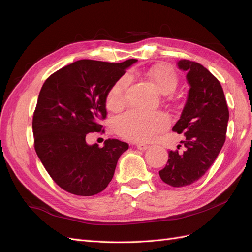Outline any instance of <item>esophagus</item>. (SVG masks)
<instances>
[{"label": "esophagus", "mask_w": 252, "mask_h": 252, "mask_svg": "<svg viewBox=\"0 0 252 252\" xmlns=\"http://www.w3.org/2000/svg\"><path fill=\"white\" fill-rule=\"evenodd\" d=\"M148 147H149V146H148L147 144H144V143H138V144H136V148L140 149V150H142V151L146 150Z\"/></svg>", "instance_id": "obj_1"}]
</instances>
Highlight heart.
Instances as JSON below:
<instances>
[{
	"label": "heart",
	"mask_w": 252,
	"mask_h": 252,
	"mask_svg": "<svg viewBox=\"0 0 252 252\" xmlns=\"http://www.w3.org/2000/svg\"><path fill=\"white\" fill-rule=\"evenodd\" d=\"M148 78L155 84L159 93L171 94L177 88L178 74L169 66H157L147 71ZM131 77L125 74L113 84L106 97V105L110 110H119L126 102V91ZM170 119L162 111L128 110L114 120L116 131L128 140L151 141L169 126Z\"/></svg>",
	"instance_id": "1"
}]
</instances>
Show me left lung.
<instances>
[{"instance_id": "1", "label": "left lung", "mask_w": 252, "mask_h": 252, "mask_svg": "<svg viewBox=\"0 0 252 252\" xmlns=\"http://www.w3.org/2000/svg\"><path fill=\"white\" fill-rule=\"evenodd\" d=\"M190 85L187 102L172 130L184 133V151L170 150L158 171L166 184L183 187L200 180L216 161L226 140L229 110L219 80L207 68L189 60L179 61ZM182 145H179L178 149Z\"/></svg>"}]
</instances>
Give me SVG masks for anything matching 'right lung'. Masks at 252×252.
<instances>
[{
	"label": "right lung",
	"mask_w": 252,
	"mask_h": 252,
	"mask_svg": "<svg viewBox=\"0 0 252 252\" xmlns=\"http://www.w3.org/2000/svg\"><path fill=\"white\" fill-rule=\"evenodd\" d=\"M135 59L122 63L80 60L45 81L33 112L34 149L56 184L65 191L90 196L108 186L118 159L129 145L108 139L103 147L86 135L104 132L108 91Z\"/></svg>",
	"instance_id": "1"
}]
</instances>
